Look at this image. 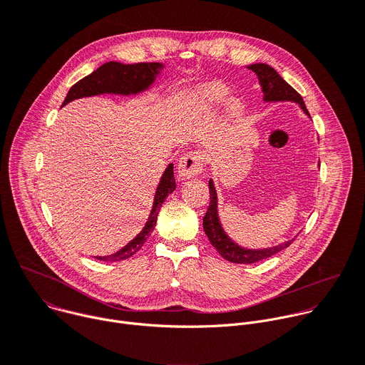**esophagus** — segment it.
I'll return each instance as SVG.
<instances>
[{"label":"esophagus","mask_w":365,"mask_h":365,"mask_svg":"<svg viewBox=\"0 0 365 365\" xmlns=\"http://www.w3.org/2000/svg\"><path fill=\"white\" fill-rule=\"evenodd\" d=\"M205 165V154L202 151H189L185 155H182V159L179 160L178 165V176L179 179H190L196 175H199L203 169Z\"/></svg>","instance_id":"obj_1"}]
</instances>
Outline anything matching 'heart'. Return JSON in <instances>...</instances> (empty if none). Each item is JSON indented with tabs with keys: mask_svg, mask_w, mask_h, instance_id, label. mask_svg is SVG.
<instances>
[{
	"mask_svg": "<svg viewBox=\"0 0 365 365\" xmlns=\"http://www.w3.org/2000/svg\"><path fill=\"white\" fill-rule=\"evenodd\" d=\"M228 96V88L224 86L222 83H211L206 85L200 89L199 93V103L200 107L205 110H212V108H218L220 106H222L224 101ZM231 113L237 114L241 111V103L234 101L231 103Z\"/></svg>",
	"mask_w": 365,
	"mask_h": 365,
	"instance_id": "heart-1",
	"label": "heart"
}]
</instances>
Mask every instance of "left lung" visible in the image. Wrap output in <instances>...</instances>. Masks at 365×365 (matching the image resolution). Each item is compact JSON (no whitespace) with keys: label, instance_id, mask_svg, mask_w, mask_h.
I'll return each instance as SVG.
<instances>
[{"label":"left lung","instance_id":"left-lung-1","mask_svg":"<svg viewBox=\"0 0 365 365\" xmlns=\"http://www.w3.org/2000/svg\"><path fill=\"white\" fill-rule=\"evenodd\" d=\"M248 69H251L259 81V85H262L263 93H264V101L267 102H276V101H293L297 102L300 108L306 115L310 117L303 98L297 91H294L272 66L266 63H254L250 65ZM210 206H207V211L203 217V231L210 240V242L215 247V250L227 259V262L237 263V264H252L257 262H262L264 258H269L279 251L284 250L289 247L293 240L286 241L280 245L272 247V248H264V250H247L240 247L238 244L232 242L231 238L224 232L220 218H218V210H217V192L214 182L210 180Z\"/></svg>","mask_w":365,"mask_h":365}]
</instances>
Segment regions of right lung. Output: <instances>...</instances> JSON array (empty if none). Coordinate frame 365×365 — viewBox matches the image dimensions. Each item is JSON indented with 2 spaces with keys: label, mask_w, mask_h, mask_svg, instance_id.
<instances>
[{
  "label": "right lung",
  "mask_w": 365,
  "mask_h": 365,
  "mask_svg": "<svg viewBox=\"0 0 365 365\" xmlns=\"http://www.w3.org/2000/svg\"><path fill=\"white\" fill-rule=\"evenodd\" d=\"M162 69H163V65L155 63V62L134 63V65H124L120 62L103 63L95 72L82 78L69 89L62 107L73 99L92 96L98 93H121V95L138 93L141 91H145L154 82L155 76L160 73ZM175 189H176V182L173 176V165H169L162 176L158 190H155L151 214L144 228L141 230V232L115 254L106 255V257H96V258L102 259V262H121V259H125L134 255L147 241L148 235L153 232L155 222H158V215L162 207V203L165 202L166 196L172 193Z\"/></svg>",
  "instance_id": "add662e5"
}]
</instances>
